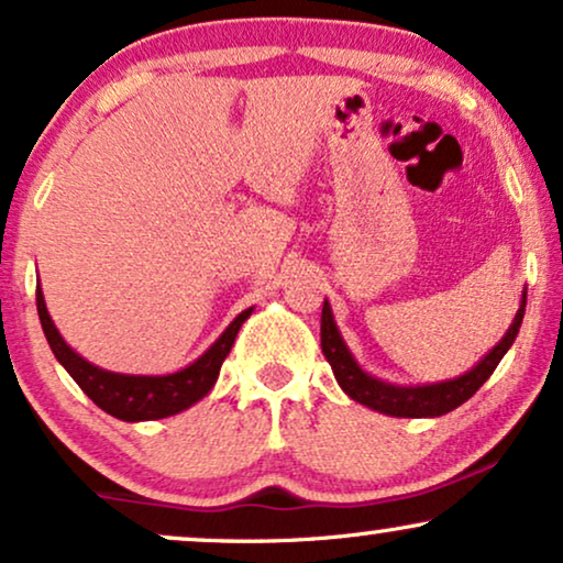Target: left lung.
<instances>
[{"mask_svg": "<svg viewBox=\"0 0 563 563\" xmlns=\"http://www.w3.org/2000/svg\"><path fill=\"white\" fill-rule=\"evenodd\" d=\"M525 303H528V290H522V303H519L515 322L509 324V330L499 340V345L490 347V351L478 361V366H473L471 372L450 382L423 384V387H400V384H389L376 379V376H368L364 368L355 364L351 351H347L343 338H340V330L338 324H334L332 309L327 301L322 306V353L324 358L330 361L334 379H338L343 393L351 397V400L366 405V408L372 410H379L384 416L437 418L471 400L483 384H486L488 376L494 374V368L499 366L504 353H507L511 343H515L519 324H522L525 317Z\"/></svg>", "mask_w": 563, "mask_h": 563, "instance_id": "left-lung-1", "label": "left lung"}]
</instances>
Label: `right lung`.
<instances>
[{"label":"right lung","mask_w":563,"mask_h":563,"mask_svg":"<svg viewBox=\"0 0 563 563\" xmlns=\"http://www.w3.org/2000/svg\"><path fill=\"white\" fill-rule=\"evenodd\" d=\"M35 306H38V319L44 327V334L48 340L56 361L67 368V374L80 384V389L90 397L98 408L109 412V416L119 418V421H158V418L176 416V412L191 408V405L202 400L216 384L220 366H223L225 355L231 353L233 340L246 322L252 309L241 311L233 322L225 327V332L205 351L195 364L176 374L166 376H134V374H113L106 368L92 366L85 361L80 353L64 343V338L56 330L52 317H48L44 294L41 286L35 288Z\"/></svg>","instance_id":"add662e5"}]
</instances>
